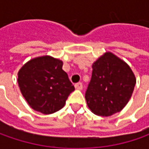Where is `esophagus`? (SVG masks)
Returning a JSON list of instances; mask_svg holds the SVG:
<instances>
[{
  "instance_id": "34e87169",
  "label": "esophagus",
  "mask_w": 149,
  "mask_h": 149,
  "mask_svg": "<svg viewBox=\"0 0 149 149\" xmlns=\"http://www.w3.org/2000/svg\"><path fill=\"white\" fill-rule=\"evenodd\" d=\"M74 87H75V89H83V84L81 83V82H79V83L74 84Z\"/></svg>"
}]
</instances>
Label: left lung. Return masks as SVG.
I'll list each match as a JSON object with an SVG mask.
<instances>
[{"instance_id":"8db88e82","label":"left lung","mask_w":149,"mask_h":149,"mask_svg":"<svg viewBox=\"0 0 149 149\" xmlns=\"http://www.w3.org/2000/svg\"><path fill=\"white\" fill-rule=\"evenodd\" d=\"M85 100L94 113L108 117L121 111L134 89L136 79L124 61L107 52L92 65Z\"/></svg>"}]
</instances>
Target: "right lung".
Returning <instances> with one entry per match:
<instances>
[{
    "label": "right lung",
    "mask_w": 149,
    "mask_h": 149,
    "mask_svg": "<svg viewBox=\"0 0 149 149\" xmlns=\"http://www.w3.org/2000/svg\"><path fill=\"white\" fill-rule=\"evenodd\" d=\"M62 66L61 60L46 55L30 60L18 72L20 92L34 110L44 114L58 111L74 90Z\"/></svg>",
    "instance_id": "right-lung-1"
}]
</instances>
